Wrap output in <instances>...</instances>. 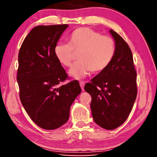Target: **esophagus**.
Segmentation results:
<instances>
[{"instance_id": "1", "label": "esophagus", "mask_w": 157, "mask_h": 157, "mask_svg": "<svg viewBox=\"0 0 157 157\" xmlns=\"http://www.w3.org/2000/svg\"><path fill=\"white\" fill-rule=\"evenodd\" d=\"M84 84H85V83L84 82H79V85H80V87H81V89H82V91H84Z\"/></svg>"}]
</instances>
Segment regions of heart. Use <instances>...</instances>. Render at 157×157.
<instances>
[{
  "label": "heart",
  "instance_id": "b5f03b06",
  "mask_svg": "<svg viewBox=\"0 0 157 157\" xmlns=\"http://www.w3.org/2000/svg\"><path fill=\"white\" fill-rule=\"evenodd\" d=\"M68 44L58 43L54 55L60 64L70 67L78 54L79 62L68 71L72 78L80 79L90 71L100 73L109 65L116 52L115 41L110 36H103L89 28H79L67 37Z\"/></svg>",
  "mask_w": 157,
  "mask_h": 157
}]
</instances>
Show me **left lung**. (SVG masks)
Returning <instances> with one entry per match:
<instances>
[{
  "label": "left lung",
  "instance_id": "8db88e82",
  "mask_svg": "<svg viewBox=\"0 0 157 157\" xmlns=\"http://www.w3.org/2000/svg\"><path fill=\"white\" fill-rule=\"evenodd\" d=\"M116 52L107 68L94 77L84 90L91 95V109L95 123L114 129L128 118L137 95L136 72L132 53L124 39L112 30Z\"/></svg>",
  "mask_w": 157,
  "mask_h": 157
}]
</instances>
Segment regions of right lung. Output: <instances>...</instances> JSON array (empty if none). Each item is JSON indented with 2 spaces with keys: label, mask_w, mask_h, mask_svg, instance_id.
Wrapping results in <instances>:
<instances>
[{
  "label": "right lung",
  "mask_w": 157,
  "mask_h": 157,
  "mask_svg": "<svg viewBox=\"0 0 157 157\" xmlns=\"http://www.w3.org/2000/svg\"><path fill=\"white\" fill-rule=\"evenodd\" d=\"M68 25H38L23 41L18 53L17 82L21 102L28 116L44 129H55L69 118L71 106L82 90L73 80L58 86L67 74L54 48Z\"/></svg>",
  "instance_id": "1"
}]
</instances>
